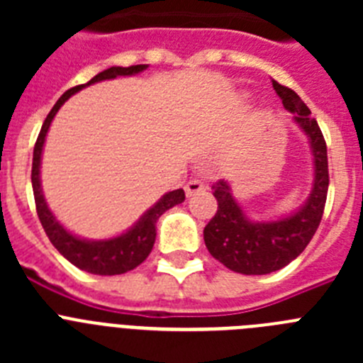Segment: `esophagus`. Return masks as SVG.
Segmentation results:
<instances>
[{
  "label": "esophagus",
  "mask_w": 363,
  "mask_h": 363,
  "mask_svg": "<svg viewBox=\"0 0 363 363\" xmlns=\"http://www.w3.org/2000/svg\"><path fill=\"white\" fill-rule=\"evenodd\" d=\"M205 189H207V185H205L203 182H200V179H191V182L185 185V194L191 198V196H194V194H200V192H203Z\"/></svg>",
  "instance_id": "esophagus-1"
}]
</instances>
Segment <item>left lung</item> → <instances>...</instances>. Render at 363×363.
Listing matches in <instances>:
<instances>
[{
  "label": "left lung",
  "instance_id": "1",
  "mask_svg": "<svg viewBox=\"0 0 363 363\" xmlns=\"http://www.w3.org/2000/svg\"><path fill=\"white\" fill-rule=\"evenodd\" d=\"M272 89L309 138L314 158V184L311 196L300 211L281 220L259 223L243 214L227 182L220 179L213 185L218 211L203 229L205 245L213 258L240 274H269L291 264L309 245L325 209L329 165L318 121L311 116L309 107L289 86L272 79Z\"/></svg>",
  "mask_w": 363,
  "mask_h": 363
}]
</instances>
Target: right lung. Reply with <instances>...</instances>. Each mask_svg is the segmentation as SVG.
Here are the masks:
<instances>
[{
	"mask_svg": "<svg viewBox=\"0 0 363 363\" xmlns=\"http://www.w3.org/2000/svg\"><path fill=\"white\" fill-rule=\"evenodd\" d=\"M147 65H130V67H111L104 72L96 74L94 78L85 85L72 86L62 98L57 99L49 116L45 118L43 127L40 130V136L34 145V158H32V191H34V200H36L38 218H40L41 225L45 233L49 236L50 243L56 247L60 255L65 256L70 264L76 265L82 271L91 272V274H101V277H114V274H123L127 271H133L138 265L145 262L147 256L150 255L156 240V221L165 211H169L174 205L182 203L185 200L184 189H176V191L167 192L165 196L160 198L156 205H152L133 229L123 233L121 236L111 240H99V242H89L82 240L78 236L70 234L69 230L63 229V225L54 218L50 209L47 207V201L43 198L40 184V163H41V150H43L45 136L50 127V121L54 120L56 112L60 111L67 99L74 92L82 91L83 86L92 85V83L104 82V79L118 78V76H133V74L145 70Z\"/></svg>",
	"mask_w": 363,
	"mask_h": 363,
	"instance_id": "right-lung-1",
	"label": "right lung"
}]
</instances>
